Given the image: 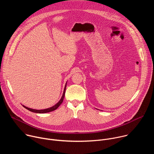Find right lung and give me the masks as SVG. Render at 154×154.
Masks as SVG:
<instances>
[{
	"label": "right lung",
	"instance_id": "obj_1",
	"mask_svg": "<svg viewBox=\"0 0 154 154\" xmlns=\"http://www.w3.org/2000/svg\"><path fill=\"white\" fill-rule=\"evenodd\" d=\"M66 84L65 86V89H64V91H63V95L61 98V99L60 100V101L58 102V103L57 104H56L54 106L51 107L49 108H48V109H42V110H36V109H31V108H27L25 106H23L25 108H26V109L29 110V111L31 112H35V113H46V112H51V111H53L54 110H56V109L58 108V107L62 104V103L63 102V98H64V97H65V90H66Z\"/></svg>",
	"mask_w": 154,
	"mask_h": 154
}]
</instances>
